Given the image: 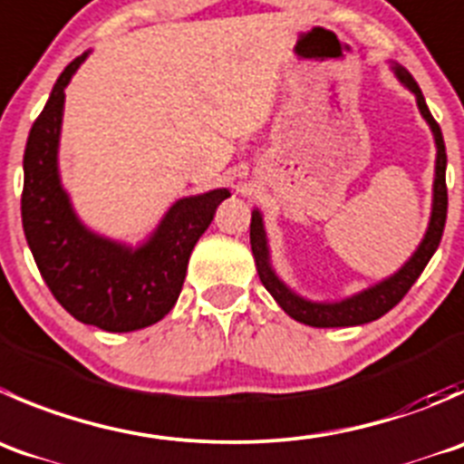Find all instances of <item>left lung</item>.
Listing matches in <instances>:
<instances>
[{"instance_id": "left-lung-1", "label": "left lung", "mask_w": 464, "mask_h": 464, "mask_svg": "<svg viewBox=\"0 0 464 464\" xmlns=\"http://www.w3.org/2000/svg\"><path fill=\"white\" fill-rule=\"evenodd\" d=\"M392 72L417 99V106H420L421 118L426 120V124L430 127L435 138V181H433V208H430V219L429 228H426L424 237H421L420 246L415 249V254L403 263V267L399 272H394L392 276L383 278L376 285L367 287V290L358 292L353 296H346L342 301H310L305 296L296 295L295 290L285 285L281 278L276 276L272 267V260H269V246H267V233H265L263 215L256 208L251 213V254H254L256 269H258V276L263 281V285L267 287L269 295L276 299V304L290 314L292 319L301 324H308L314 328H335V326H358V324L374 322V319L383 317L388 310H392L399 301L406 296V292L411 290L412 283L420 278V274L424 272V267L429 265L430 256L435 254V249L440 246L444 233V222H447V150H444V138L440 131V124L435 122L433 115H430L429 106H426V99L421 94L420 85L412 79L411 72L406 67L392 63Z\"/></svg>"}]
</instances>
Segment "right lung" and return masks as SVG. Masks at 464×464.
I'll return each instance as SVG.
<instances>
[{
    "mask_svg": "<svg viewBox=\"0 0 464 464\" xmlns=\"http://www.w3.org/2000/svg\"><path fill=\"white\" fill-rule=\"evenodd\" d=\"M88 53L63 70L31 127L22 227L44 283L72 317L108 333H129L160 322L174 308L192 249L231 192L218 188L183 197L138 246L90 231L76 218L58 174L65 88Z\"/></svg>",
    "mask_w": 464,
    "mask_h": 464,
    "instance_id": "obj_1",
    "label": "right lung"
}]
</instances>
